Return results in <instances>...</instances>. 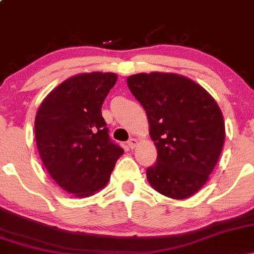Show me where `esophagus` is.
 Returning <instances> with one entry per match:
<instances>
[{
    "instance_id": "1",
    "label": "esophagus",
    "mask_w": 254,
    "mask_h": 254,
    "mask_svg": "<svg viewBox=\"0 0 254 254\" xmlns=\"http://www.w3.org/2000/svg\"><path fill=\"white\" fill-rule=\"evenodd\" d=\"M127 145L131 148V149H133V148L137 145V139L136 138H130L129 141H127Z\"/></svg>"
}]
</instances>
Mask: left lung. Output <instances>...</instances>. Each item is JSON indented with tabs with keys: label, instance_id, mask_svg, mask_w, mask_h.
Returning <instances> with one entry per match:
<instances>
[{
	"label": "left lung",
	"instance_id": "left-lung-1",
	"mask_svg": "<svg viewBox=\"0 0 254 254\" xmlns=\"http://www.w3.org/2000/svg\"><path fill=\"white\" fill-rule=\"evenodd\" d=\"M127 86L143 106L157 159L147 179L173 199L191 197L208 182L222 151V112L210 93L173 72L131 75Z\"/></svg>",
	"mask_w": 254,
	"mask_h": 254
}]
</instances>
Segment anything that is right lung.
Instances as JSON below:
<instances>
[{
  "label": "right lung",
  "mask_w": 254,
  "mask_h": 254,
  "mask_svg": "<svg viewBox=\"0 0 254 254\" xmlns=\"http://www.w3.org/2000/svg\"><path fill=\"white\" fill-rule=\"evenodd\" d=\"M115 72H82L46 95L34 133L40 159L60 188L89 197L107 185L124 150L109 137L101 106L117 82Z\"/></svg>",
  "instance_id": "add662e5"
}]
</instances>
